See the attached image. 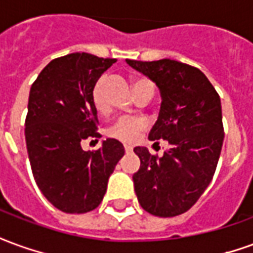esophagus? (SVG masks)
Wrapping results in <instances>:
<instances>
[{
    "instance_id": "34e87169",
    "label": "esophagus",
    "mask_w": 253,
    "mask_h": 253,
    "mask_svg": "<svg viewBox=\"0 0 253 253\" xmlns=\"http://www.w3.org/2000/svg\"><path fill=\"white\" fill-rule=\"evenodd\" d=\"M125 150H126V153H130V152H132V146H130V145H125Z\"/></svg>"
}]
</instances>
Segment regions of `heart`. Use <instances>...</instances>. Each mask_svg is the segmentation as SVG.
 Returning <instances> with one entry per match:
<instances>
[{"label":"heart","instance_id":"1","mask_svg":"<svg viewBox=\"0 0 253 253\" xmlns=\"http://www.w3.org/2000/svg\"><path fill=\"white\" fill-rule=\"evenodd\" d=\"M132 88L135 94L145 89H153V84L146 78H134L132 80ZM105 77L99 78L94 84L92 89V101H93L96 110L104 114L107 111V101H105ZM146 127V122L142 118H135V116H122L116 119L108 128H107V135L111 138H115L123 142H132L138 134L142 131Z\"/></svg>","mask_w":253,"mask_h":253}]
</instances>
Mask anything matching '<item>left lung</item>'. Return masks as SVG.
I'll return each mask as SVG.
<instances>
[{"label": "left lung", "instance_id": "8db88e82", "mask_svg": "<svg viewBox=\"0 0 253 253\" xmlns=\"http://www.w3.org/2000/svg\"><path fill=\"white\" fill-rule=\"evenodd\" d=\"M126 62L159 86L161 107L149 139L170 145L161 157L134 148L141 160L134 190L145 211L175 217L195 205L214 176L223 143L221 100L206 76L187 63Z\"/></svg>", "mask_w": 253, "mask_h": 253}]
</instances>
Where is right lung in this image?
Wrapping results in <instances>:
<instances>
[{
	"mask_svg": "<svg viewBox=\"0 0 253 253\" xmlns=\"http://www.w3.org/2000/svg\"><path fill=\"white\" fill-rule=\"evenodd\" d=\"M115 62L73 52L52 59L31 86L25 118L28 159L42 194L63 212L83 214L99 206L125 154L114 138L103 141L96 152L81 148L84 139L100 138L92 89Z\"/></svg>",
	"mask_w": 253,
	"mask_h": 253,
	"instance_id": "right-lung-1",
	"label": "right lung"
}]
</instances>
